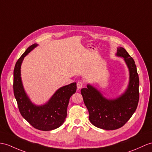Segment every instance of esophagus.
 <instances>
[{
  "instance_id": "esophagus-1",
  "label": "esophagus",
  "mask_w": 152,
  "mask_h": 152,
  "mask_svg": "<svg viewBox=\"0 0 152 152\" xmlns=\"http://www.w3.org/2000/svg\"><path fill=\"white\" fill-rule=\"evenodd\" d=\"M83 86V83L82 82L79 81V82L77 83V88H78V90H80V89L82 88Z\"/></svg>"
}]
</instances>
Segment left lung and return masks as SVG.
Segmentation results:
<instances>
[{"mask_svg": "<svg viewBox=\"0 0 152 152\" xmlns=\"http://www.w3.org/2000/svg\"><path fill=\"white\" fill-rule=\"evenodd\" d=\"M117 51L116 56L124 58L129 70V83L124 93L117 98L108 99L89 84L81 90L90 123L106 130L123 126L135 112L139 99V79L135 61L123 47L117 48Z\"/></svg>", "mask_w": 152, "mask_h": 152, "instance_id": "1", "label": "left lung"}]
</instances>
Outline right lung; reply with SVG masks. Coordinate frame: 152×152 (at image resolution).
<instances>
[{
	"instance_id": "1",
	"label": "right lung",
	"mask_w": 152,
	"mask_h": 152,
	"mask_svg": "<svg viewBox=\"0 0 152 152\" xmlns=\"http://www.w3.org/2000/svg\"><path fill=\"white\" fill-rule=\"evenodd\" d=\"M37 46V44H33L28 48L16 62L13 72V92L22 116L35 128L50 131L64 123L69 99L76 92L77 84L73 83L58 88L42 105L33 103L24 90L20 69L24 57Z\"/></svg>"
}]
</instances>
